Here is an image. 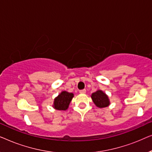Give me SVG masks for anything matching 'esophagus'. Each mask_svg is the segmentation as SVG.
Listing matches in <instances>:
<instances>
[{
    "mask_svg": "<svg viewBox=\"0 0 152 152\" xmlns=\"http://www.w3.org/2000/svg\"><path fill=\"white\" fill-rule=\"evenodd\" d=\"M86 89H82V90H80V93H82V94H84V93H86Z\"/></svg>",
    "mask_w": 152,
    "mask_h": 152,
    "instance_id": "esophagus-1",
    "label": "esophagus"
}]
</instances>
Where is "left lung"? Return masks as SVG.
<instances>
[{
    "label": "left lung",
    "mask_w": 152,
    "mask_h": 152,
    "mask_svg": "<svg viewBox=\"0 0 152 152\" xmlns=\"http://www.w3.org/2000/svg\"><path fill=\"white\" fill-rule=\"evenodd\" d=\"M91 97H92L95 104L99 108L107 107L110 104L109 97H107V95L104 93L100 90H98L96 92L93 93L91 95Z\"/></svg>",
    "instance_id": "obj_1"
}]
</instances>
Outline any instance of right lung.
Returning <instances> with one entry per match:
<instances>
[{"label":"right lung","mask_w":152,"mask_h":152,"mask_svg":"<svg viewBox=\"0 0 152 152\" xmlns=\"http://www.w3.org/2000/svg\"><path fill=\"white\" fill-rule=\"evenodd\" d=\"M72 97V93L63 91L58 95L57 97H56L54 101V108L57 110H66Z\"/></svg>","instance_id":"add662e5"}]
</instances>
